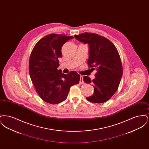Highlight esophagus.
<instances>
[{
	"mask_svg": "<svg viewBox=\"0 0 149 149\" xmlns=\"http://www.w3.org/2000/svg\"><path fill=\"white\" fill-rule=\"evenodd\" d=\"M79 83L80 84H83L84 83V81H83V77L82 76H80V81H79Z\"/></svg>",
	"mask_w": 149,
	"mask_h": 149,
	"instance_id": "esophagus-1",
	"label": "esophagus"
}]
</instances>
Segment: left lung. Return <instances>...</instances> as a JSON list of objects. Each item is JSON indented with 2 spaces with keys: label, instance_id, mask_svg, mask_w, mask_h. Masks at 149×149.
<instances>
[{
  "label": "left lung",
  "instance_id": "obj_1",
  "mask_svg": "<svg viewBox=\"0 0 149 149\" xmlns=\"http://www.w3.org/2000/svg\"><path fill=\"white\" fill-rule=\"evenodd\" d=\"M75 38L89 44V68L96 70L93 80L85 76V83L93 84L94 92L86 99L92 103H102L110 99L118 89L122 77L123 69L120 54L113 43L106 37L93 33L84 32Z\"/></svg>",
  "mask_w": 149,
  "mask_h": 149
}]
</instances>
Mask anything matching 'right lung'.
<instances>
[{
  "label": "right lung",
  "instance_id": "add662e5",
  "mask_svg": "<svg viewBox=\"0 0 149 149\" xmlns=\"http://www.w3.org/2000/svg\"><path fill=\"white\" fill-rule=\"evenodd\" d=\"M74 38L52 33L36 43L29 61V72L36 91L45 102L54 104L67 98L72 85L78 84L80 77L75 71L64 74L58 70L64 43Z\"/></svg>",
  "mask_w": 149,
  "mask_h": 149
}]
</instances>
